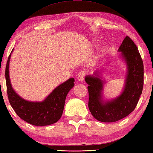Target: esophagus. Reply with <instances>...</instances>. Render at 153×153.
I'll use <instances>...</instances> for the list:
<instances>
[{
    "label": "esophagus",
    "mask_w": 153,
    "mask_h": 153,
    "mask_svg": "<svg viewBox=\"0 0 153 153\" xmlns=\"http://www.w3.org/2000/svg\"><path fill=\"white\" fill-rule=\"evenodd\" d=\"M86 75V73L84 71H80L77 75V79L80 82H82L85 79V76Z\"/></svg>",
    "instance_id": "esophagus-1"
}]
</instances>
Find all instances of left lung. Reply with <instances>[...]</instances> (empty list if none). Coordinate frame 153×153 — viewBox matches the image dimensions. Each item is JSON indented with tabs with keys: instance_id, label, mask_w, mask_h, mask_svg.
<instances>
[{
	"instance_id": "1",
	"label": "left lung",
	"mask_w": 153,
	"mask_h": 153,
	"mask_svg": "<svg viewBox=\"0 0 153 153\" xmlns=\"http://www.w3.org/2000/svg\"><path fill=\"white\" fill-rule=\"evenodd\" d=\"M119 51L121 52L128 67L125 89L120 97L104 103L101 99L102 80L94 76L85 78V81L88 85V108L92 115L100 122H116L128 116L134 110L142 94L144 66L137 45L130 37L126 36Z\"/></svg>"
}]
</instances>
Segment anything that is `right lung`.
<instances>
[{"instance_id":"obj_1","label":"right lung","mask_w":153,"mask_h":153,"mask_svg":"<svg viewBox=\"0 0 153 153\" xmlns=\"http://www.w3.org/2000/svg\"><path fill=\"white\" fill-rule=\"evenodd\" d=\"M10 56L11 53L6 65L5 78L8 99L14 111L21 119L34 126H47L56 123L62 116L66 97L74 86V79L71 78L57 86L42 102L27 101L20 97L10 85L8 74Z\"/></svg>"}]
</instances>
